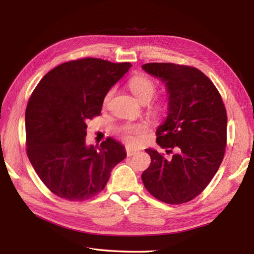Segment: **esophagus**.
Listing matches in <instances>:
<instances>
[{"instance_id": "obj_1", "label": "esophagus", "mask_w": 254, "mask_h": 254, "mask_svg": "<svg viewBox=\"0 0 254 254\" xmlns=\"http://www.w3.org/2000/svg\"><path fill=\"white\" fill-rule=\"evenodd\" d=\"M137 151H139V150L135 149V148H131V147H129V146H126V153H127L128 157L133 156L134 153H136Z\"/></svg>"}]
</instances>
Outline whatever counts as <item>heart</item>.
<instances>
[{
	"label": "heart",
	"instance_id": "1",
	"mask_svg": "<svg viewBox=\"0 0 254 254\" xmlns=\"http://www.w3.org/2000/svg\"><path fill=\"white\" fill-rule=\"evenodd\" d=\"M129 88L132 91V93L140 99L143 103H148L155 97L157 91H158V84L156 81L151 79L149 76L145 74H136L132 76L129 80ZM114 93V89H110L105 94L103 98V106L107 107L112 98ZM165 109V101L162 98H158L149 104L148 110L153 117H160L163 113ZM147 127L144 124H125L120 128V133L125 137L126 141L129 144H132L134 142L133 135L142 134L144 133Z\"/></svg>",
	"mask_w": 254,
	"mask_h": 254
}]
</instances>
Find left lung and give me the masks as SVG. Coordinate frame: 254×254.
<instances>
[{
    "instance_id": "obj_1",
    "label": "left lung",
    "mask_w": 254,
    "mask_h": 254,
    "mask_svg": "<svg viewBox=\"0 0 254 254\" xmlns=\"http://www.w3.org/2000/svg\"><path fill=\"white\" fill-rule=\"evenodd\" d=\"M144 70L162 79L170 94L168 115L157 129L166 153L145 149L151 159L142 174L144 187L158 200L181 204L202 193L224 159L227 112L221 95L200 70L171 63H152Z\"/></svg>"
}]
</instances>
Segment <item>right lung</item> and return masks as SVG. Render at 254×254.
Masks as SVG:
<instances>
[{
    "instance_id": "1",
    "label": "right lung",
    "mask_w": 254,
    "mask_h": 254,
    "mask_svg": "<svg viewBox=\"0 0 254 254\" xmlns=\"http://www.w3.org/2000/svg\"><path fill=\"white\" fill-rule=\"evenodd\" d=\"M131 64L86 57L54 67L37 84L25 111L26 153L53 194L83 201L105 189L112 168L126 158L107 137L86 146L87 124L101 115L103 98Z\"/></svg>"
}]
</instances>
